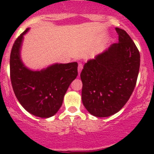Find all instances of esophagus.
<instances>
[{"label": "esophagus", "instance_id": "1", "mask_svg": "<svg viewBox=\"0 0 154 154\" xmlns=\"http://www.w3.org/2000/svg\"><path fill=\"white\" fill-rule=\"evenodd\" d=\"M82 68H83V65L82 64V63H79V66H78V74H79H79H80L81 71H82Z\"/></svg>", "mask_w": 154, "mask_h": 154}]
</instances>
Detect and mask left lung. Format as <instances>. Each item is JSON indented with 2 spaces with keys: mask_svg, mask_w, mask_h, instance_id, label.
Segmentation results:
<instances>
[{
  "mask_svg": "<svg viewBox=\"0 0 154 154\" xmlns=\"http://www.w3.org/2000/svg\"><path fill=\"white\" fill-rule=\"evenodd\" d=\"M119 43H114L85 63L80 74L82 100L97 117L117 113L131 96L138 75L140 53L124 29L116 27Z\"/></svg>",
  "mask_w": 154,
  "mask_h": 154,
  "instance_id": "obj_1",
  "label": "left lung"
}]
</instances>
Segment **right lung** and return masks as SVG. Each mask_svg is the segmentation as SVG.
<instances>
[{
    "instance_id": "1",
    "label": "right lung",
    "mask_w": 154,
    "mask_h": 154,
    "mask_svg": "<svg viewBox=\"0 0 154 154\" xmlns=\"http://www.w3.org/2000/svg\"><path fill=\"white\" fill-rule=\"evenodd\" d=\"M26 30L19 36L10 56V75L16 97L23 108L32 115L49 118L62 105L63 97L72 81L77 77V62L56 63L41 70L26 67L21 58Z\"/></svg>"
}]
</instances>
